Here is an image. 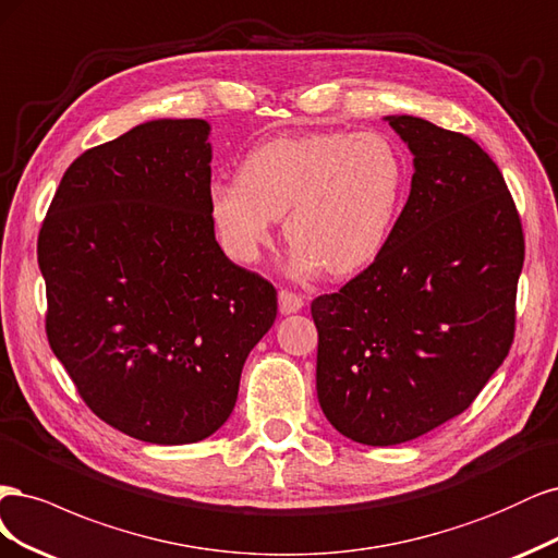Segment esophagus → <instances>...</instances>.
<instances>
[{"mask_svg": "<svg viewBox=\"0 0 558 558\" xmlns=\"http://www.w3.org/2000/svg\"><path fill=\"white\" fill-rule=\"evenodd\" d=\"M278 303H280V313L290 315V313H299L303 308V296L292 292V290H280L278 292Z\"/></svg>", "mask_w": 558, "mask_h": 558, "instance_id": "obj_1", "label": "esophagus"}]
</instances>
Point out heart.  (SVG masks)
Segmentation results:
<instances>
[{
	"label": "heart",
	"instance_id": "obj_1",
	"mask_svg": "<svg viewBox=\"0 0 558 558\" xmlns=\"http://www.w3.org/2000/svg\"><path fill=\"white\" fill-rule=\"evenodd\" d=\"M405 161L380 132L282 136L250 150L236 181L208 187V213L227 253L253 264L276 218L294 245V274L362 271L383 253L401 213Z\"/></svg>",
	"mask_w": 558,
	"mask_h": 558
}]
</instances>
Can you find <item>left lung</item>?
Listing matches in <instances>:
<instances>
[{
	"instance_id": "8db88e82",
	"label": "left lung",
	"mask_w": 558,
	"mask_h": 558,
	"mask_svg": "<svg viewBox=\"0 0 558 558\" xmlns=\"http://www.w3.org/2000/svg\"><path fill=\"white\" fill-rule=\"evenodd\" d=\"M387 120L415 155L408 202L373 264L311 303L322 412L373 447L415 440L471 408L510 352L524 266V229L496 161L461 132Z\"/></svg>"
}]
</instances>
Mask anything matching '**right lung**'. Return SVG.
Returning <instances> with one entry per match:
<instances>
[{
  "mask_svg": "<svg viewBox=\"0 0 558 558\" xmlns=\"http://www.w3.org/2000/svg\"><path fill=\"white\" fill-rule=\"evenodd\" d=\"M206 120H153L71 161L39 231L46 336L85 405L136 440H204L231 415L276 287L227 259Z\"/></svg>",
  "mask_w": 558,
  "mask_h": 558,
  "instance_id": "1",
  "label": "right lung"
}]
</instances>
